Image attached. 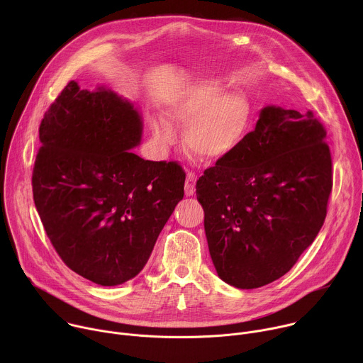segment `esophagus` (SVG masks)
Segmentation results:
<instances>
[{
  "label": "esophagus",
  "mask_w": 363,
  "mask_h": 363,
  "mask_svg": "<svg viewBox=\"0 0 363 363\" xmlns=\"http://www.w3.org/2000/svg\"><path fill=\"white\" fill-rule=\"evenodd\" d=\"M195 184H196V174L195 172H188L186 179H185V195L191 196L195 194Z\"/></svg>",
  "instance_id": "obj_1"
}]
</instances>
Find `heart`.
<instances>
[{"instance_id":"b5f03b06","label":"heart","mask_w":363,"mask_h":363,"mask_svg":"<svg viewBox=\"0 0 363 363\" xmlns=\"http://www.w3.org/2000/svg\"><path fill=\"white\" fill-rule=\"evenodd\" d=\"M214 80H198L182 89L167 106V115L177 125H186L185 140L199 157L224 160L241 145L250 123V100L242 91L224 93ZM152 133L158 143L171 146L178 133L167 119H155Z\"/></svg>"}]
</instances>
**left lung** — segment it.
I'll return each mask as SVG.
<instances>
[{
    "instance_id": "obj_1",
    "label": "left lung",
    "mask_w": 363,
    "mask_h": 363,
    "mask_svg": "<svg viewBox=\"0 0 363 363\" xmlns=\"http://www.w3.org/2000/svg\"><path fill=\"white\" fill-rule=\"evenodd\" d=\"M325 139L312 112L267 106L230 157L203 171L196 198L221 280L237 289L266 286L315 241L333 185Z\"/></svg>"
}]
</instances>
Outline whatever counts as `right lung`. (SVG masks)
Returning <instances> with one entry per match:
<instances>
[{
    "label": "right lung",
    "instance_id": "add662e5",
    "mask_svg": "<svg viewBox=\"0 0 363 363\" xmlns=\"http://www.w3.org/2000/svg\"><path fill=\"white\" fill-rule=\"evenodd\" d=\"M38 133L33 196L65 264L100 286L138 276L184 198L181 165L130 150L140 143L142 118L105 87L67 83Z\"/></svg>",
    "mask_w": 363,
    "mask_h": 363
}]
</instances>
